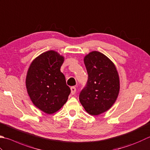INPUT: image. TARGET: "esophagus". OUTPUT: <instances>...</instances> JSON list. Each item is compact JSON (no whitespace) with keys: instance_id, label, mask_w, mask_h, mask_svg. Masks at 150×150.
<instances>
[{"instance_id":"1","label":"esophagus","mask_w":150,"mask_h":150,"mask_svg":"<svg viewBox=\"0 0 150 150\" xmlns=\"http://www.w3.org/2000/svg\"><path fill=\"white\" fill-rule=\"evenodd\" d=\"M76 92V88L75 86H71V94H75Z\"/></svg>"}]
</instances>
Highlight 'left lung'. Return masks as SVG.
<instances>
[{"mask_svg":"<svg viewBox=\"0 0 150 150\" xmlns=\"http://www.w3.org/2000/svg\"><path fill=\"white\" fill-rule=\"evenodd\" d=\"M84 62L88 77L79 93V101L88 113L97 116L115 103L120 91L119 75L114 63L100 52H90Z\"/></svg>","mask_w":150,"mask_h":150,"instance_id":"obj_1","label":"left lung"}]
</instances>
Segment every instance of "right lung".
Masks as SVG:
<instances>
[{"label":"right lung","instance_id":"1","mask_svg":"<svg viewBox=\"0 0 150 150\" xmlns=\"http://www.w3.org/2000/svg\"><path fill=\"white\" fill-rule=\"evenodd\" d=\"M64 58L49 51L32 61L27 71L26 86L33 104L45 113L57 112L66 103L71 92L60 71Z\"/></svg>","mask_w":150,"mask_h":150}]
</instances>
